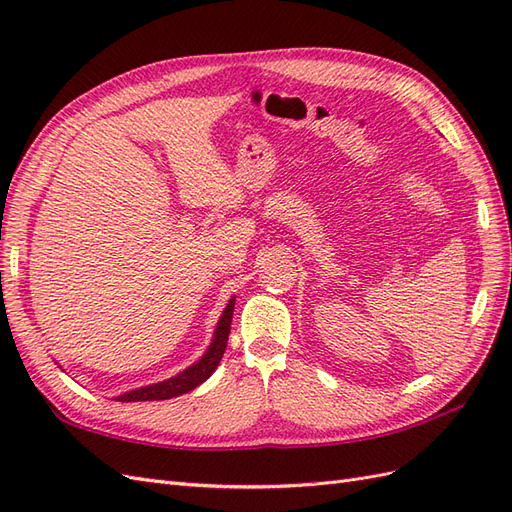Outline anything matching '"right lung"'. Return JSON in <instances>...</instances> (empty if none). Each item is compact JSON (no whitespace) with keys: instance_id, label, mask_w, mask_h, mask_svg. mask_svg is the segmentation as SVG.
Returning <instances> with one entry per match:
<instances>
[{"instance_id":"add662e5","label":"right lung","mask_w":512,"mask_h":512,"mask_svg":"<svg viewBox=\"0 0 512 512\" xmlns=\"http://www.w3.org/2000/svg\"><path fill=\"white\" fill-rule=\"evenodd\" d=\"M232 312H235V297L228 301L224 307V312L218 320V327L213 331V339L207 348V352L200 356L196 363H192L188 369L179 371L177 376L156 382V384H147L141 386V389L128 391L123 395H117V401H160V399H173L183 393L194 391L198 384H203L215 369H218L226 344H228V333H230V322H232Z\"/></svg>"}]
</instances>
